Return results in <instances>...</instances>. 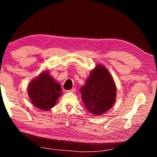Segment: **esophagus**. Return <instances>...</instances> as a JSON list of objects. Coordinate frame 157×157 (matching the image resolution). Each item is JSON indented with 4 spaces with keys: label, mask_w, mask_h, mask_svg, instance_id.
Segmentation results:
<instances>
[{
    "label": "esophagus",
    "mask_w": 157,
    "mask_h": 157,
    "mask_svg": "<svg viewBox=\"0 0 157 157\" xmlns=\"http://www.w3.org/2000/svg\"><path fill=\"white\" fill-rule=\"evenodd\" d=\"M75 91V88H73V89H71V90H68V91H66L67 92H68V93H73L74 91Z\"/></svg>",
    "instance_id": "obj_1"
}]
</instances>
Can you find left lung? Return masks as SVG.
<instances>
[{"label":"left lung","mask_w":157,"mask_h":157,"mask_svg":"<svg viewBox=\"0 0 157 157\" xmlns=\"http://www.w3.org/2000/svg\"><path fill=\"white\" fill-rule=\"evenodd\" d=\"M80 92L86 109L94 116H99L114 105L116 86L107 69L99 64L90 73Z\"/></svg>","instance_id":"left-lung-1"}]
</instances>
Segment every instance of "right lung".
<instances>
[{"instance_id": "obj_1", "label": "right lung", "mask_w": 157, "mask_h": 157, "mask_svg": "<svg viewBox=\"0 0 157 157\" xmlns=\"http://www.w3.org/2000/svg\"><path fill=\"white\" fill-rule=\"evenodd\" d=\"M28 94L36 107L46 111L56 105L57 99L62 95V88L48 71H44L30 82Z\"/></svg>"}]
</instances>
